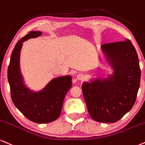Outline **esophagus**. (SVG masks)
I'll use <instances>...</instances> for the list:
<instances>
[{"mask_svg":"<svg viewBox=\"0 0 145 145\" xmlns=\"http://www.w3.org/2000/svg\"><path fill=\"white\" fill-rule=\"evenodd\" d=\"M76 79H77L79 81H84L86 79V76L83 74H78L77 76H76Z\"/></svg>","mask_w":145,"mask_h":145,"instance_id":"obj_1","label":"esophagus"}]
</instances>
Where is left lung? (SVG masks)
Instances as JSON below:
<instances>
[{"label":"left lung","mask_w":145,"mask_h":145,"mask_svg":"<svg viewBox=\"0 0 145 145\" xmlns=\"http://www.w3.org/2000/svg\"><path fill=\"white\" fill-rule=\"evenodd\" d=\"M104 52L115 72L110 80L94 81L81 86L90 117L101 123H115L130 111L137 99L141 71L137 51L129 39L106 43Z\"/></svg>","instance_id":"8db88e82"}]
</instances>
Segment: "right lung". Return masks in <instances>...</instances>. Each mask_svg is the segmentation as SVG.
I'll return each mask as SVG.
<instances>
[{"mask_svg":"<svg viewBox=\"0 0 145 145\" xmlns=\"http://www.w3.org/2000/svg\"><path fill=\"white\" fill-rule=\"evenodd\" d=\"M40 35L39 31L30 32L17 42L11 56L7 78L12 101L18 110L32 121L47 123L57 120L60 115L64 98L72 87V77L56 78L38 93L30 92L24 86L19 63L22 42Z\"/></svg>","mask_w":145,"mask_h":145,"instance_id":"obj_1","label":"right lung"}]
</instances>
